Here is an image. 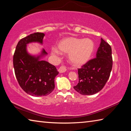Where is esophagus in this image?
Segmentation results:
<instances>
[{"label": "esophagus", "mask_w": 131, "mask_h": 131, "mask_svg": "<svg viewBox=\"0 0 131 131\" xmlns=\"http://www.w3.org/2000/svg\"><path fill=\"white\" fill-rule=\"evenodd\" d=\"M66 71V68L65 66H61L58 69V72L59 73H64Z\"/></svg>", "instance_id": "esophagus-1"}]
</instances>
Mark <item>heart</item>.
Listing matches in <instances>:
<instances>
[{
    "label": "heart",
    "instance_id": "b5f03b06",
    "mask_svg": "<svg viewBox=\"0 0 131 131\" xmlns=\"http://www.w3.org/2000/svg\"><path fill=\"white\" fill-rule=\"evenodd\" d=\"M59 51L69 54L70 62L76 66H80L87 62L91 58L95 50V44L92 40L85 38L69 37L59 42L58 45ZM53 54H57L56 50H52Z\"/></svg>",
    "mask_w": 131,
    "mask_h": 131
}]
</instances>
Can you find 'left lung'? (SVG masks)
Listing matches in <instances>:
<instances>
[{"mask_svg": "<svg viewBox=\"0 0 131 131\" xmlns=\"http://www.w3.org/2000/svg\"><path fill=\"white\" fill-rule=\"evenodd\" d=\"M113 65L112 48L101 38L96 58L78 69L79 83L74 89L81 95L96 94L102 89L109 78Z\"/></svg>", "mask_w": 131, "mask_h": 131, "instance_id": "1", "label": "left lung"}]
</instances>
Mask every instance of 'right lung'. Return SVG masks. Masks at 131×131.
<instances>
[{
  "mask_svg": "<svg viewBox=\"0 0 131 131\" xmlns=\"http://www.w3.org/2000/svg\"><path fill=\"white\" fill-rule=\"evenodd\" d=\"M44 35L36 32L21 39L13 56V66L19 85L28 94L34 96H46L51 93L55 88V77L59 73L55 66L40 59L47 54L45 50L37 57L29 54L26 51L27 44L43 43Z\"/></svg>",
  "mask_w": 131,
  "mask_h": 131,
  "instance_id": "1",
  "label": "right lung"
}]
</instances>
